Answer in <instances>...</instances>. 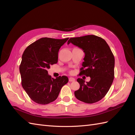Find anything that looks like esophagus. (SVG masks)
<instances>
[{
	"instance_id": "esophagus-1",
	"label": "esophagus",
	"mask_w": 135,
	"mask_h": 135,
	"mask_svg": "<svg viewBox=\"0 0 135 135\" xmlns=\"http://www.w3.org/2000/svg\"><path fill=\"white\" fill-rule=\"evenodd\" d=\"M69 81H74L75 80V79L74 78L70 77L69 78Z\"/></svg>"
}]
</instances>
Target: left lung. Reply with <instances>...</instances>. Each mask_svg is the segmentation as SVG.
I'll list each match as a JSON object with an SVG mask.
<instances>
[{"label":"left lung","mask_w":135,"mask_h":135,"mask_svg":"<svg viewBox=\"0 0 135 135\" xmlns=\"http://www.w3.org/2000/svg\"><path fill=\"white\" fill-rule=\"evenodd\" d=\"M73 44L82 49L85 54L80 74L89 76L91 80L85 83L78 78V90L74 92L78 100L87 104L101 100L107 95L114 78L115 59L105 40L99 36L88 35L70 38L68 44Z\"/></svg>","instance_id":"8db88e82"}]
</instances>
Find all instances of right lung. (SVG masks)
<instances>
[{"mask_svg":"<svg viewBox=\"0 0 135 135\" xmlns=\"http://www.w3.org/2000/svg\"><path fill=\"white\" fill-rule=\"evenodd\" d=\"M68 39L42 38L24 51L20 66L21 84L35 103L46 105L54 101L68 82L66 76L52 78L47 71L51 65L57 62L60 48Z\"/></svg>","mask_w":135,"mask_h":135,"instance_id":"right-lung-1","label":"right lung"}]
</instances>
